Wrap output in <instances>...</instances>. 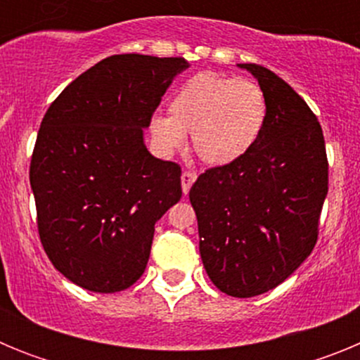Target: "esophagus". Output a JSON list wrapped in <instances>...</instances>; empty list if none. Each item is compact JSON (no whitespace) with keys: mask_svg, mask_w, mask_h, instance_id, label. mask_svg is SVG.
Listing matches in <instances>:
<instances>
[{"mask_svg":"<svg viewBox=\"0 0 360 360\" xmlns=\"http://www.w3.org/2000/svg\"><path fill=\"white\" fill-rule=\"evenodd\" d=\"M196 180V174L193 173V171H184L182 173V193L184 195H187L191 189V186L195 184Z\"/></svg>","mask_w":360,"mask_h":360,"instance_id":"esophagus-1","label":"esophagus"}]
</instances>
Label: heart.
Instances as JSON below:
<instances>
[{
    "label": "heart",
    "mask_w": 360,
    "mask_h": 360,
    "mask_svg": "<svg viewBox=\"0 0 360 360\" xmlns=\"http://www.w3.org/2000/svg\"><path fill=\"white\" fill-rule=\"evenodd\" d=\"M265 120L266 101L256 82L203 72L171 95L169 117L153 115L149 131L164 153L182 148L191 133L196 157L224 167L256 146Z\"/></svg>",
    "instance_id": "obj_1"
}]
</instances>
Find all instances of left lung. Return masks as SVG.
Instances as JSON below:
<instances>
[{"label": "left lung", "mask_w": 360, "mask_h": 360, "mask_svg": "<svg viewBox=\"0 0 360 360\" xmlns=\"http://www.w3.org/2000/svg\"><path fill=\"white\" fill-rule=\"evenodd\" d=\"M238 66L265 95V128L243 158L200 174L189 200L209 279L232 297H254L310 256L328 193V160L323 129L303 98L265 66Z\"/></svg>", "instance_id": "left-lung-1"}]
</instances>
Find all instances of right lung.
<instances>
[{
  "label": "right lung",
  "mask_w": 360,
  "mask_h": 360,
  "mask_svg": "<svg viewBox=\"0 0 360 360\" xmlns=\"http://www.w3.org/2000/svg\"><path fill=\"white\" fill-rule=\"evenodd\" d=\"M184 57L111 56L49 108L30 162L44 252L66 279L98 294L144 274L155 224L182 196L180 167L144 142Z\"/></svg>",
  "instance_id": "obj_1"
}]
</instances>
